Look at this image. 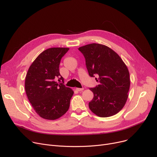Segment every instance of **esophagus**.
I'll return each mask as SVG.
<instances>
[{
    "label": "esophagus",
    "mask_w": 157,
    "mask_h": 157,
    "mask_svg": "<svg viewBox=\"0 0 157 157\" xmlns=\"http://www.w3.org/2000/svg\"><path fill=\"white\" fill-rule=\"evenodd\" d=\"M76 90H78V91H79V92L83 91V90H84V88H76Z\"/></svg>",
    "instance_id": "34e87169"
}]
</instances>
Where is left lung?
<instances>
[{"mask_svg": "<svg viewBox=\"0 0 157 157\" xmlns=\"http://www.w3.org/2000/svg\"><path fill=\"white\" fill-rule=\"evenodd\" d=\"M83 54L89 75L98 85L90 90L94 98L89 102L90 109L99 117H109L124 107L128 97L130 74L120 56L108 46L92 43L79 47Z\"/></svg>", "mask_w": 157, "mask_h": 157, "instance_id": "left-lung-1", "label": "left lung"}]
</instances>
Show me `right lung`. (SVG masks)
Here are the masks:
<instances>
[{"instance_id": "right-lung-1", "label": "right lung", "mask_w": 157, "mask_h": 157, "mask_svg": "<svg viewBox=\"0 0 157 157\" xmlns=\"http://www.w3.org/2000/svg\"><path fill=\"white\" fill-rule=\"evenodd\" d=\"M68 48H51L41 53L30 65L27 73L25 88L32 108L41 118L55 120L69 108L73 90L66 87L59 72L62 56ZM59 79L60 83L56 81Z\"/></svg>"}]
</instances>
